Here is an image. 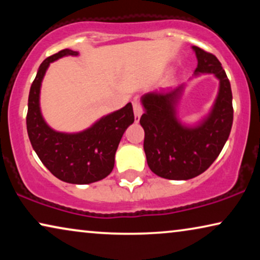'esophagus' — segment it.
Listing matches in <instances>:
<instances>
[{
  "mask_svg": "<svg viewBox=\"0 0 260 260\" xmlns=\"http://www.w3.org/2000/svg\"><path fill=\"white\" fill-rule=\"evenodd\" d=\"M143 112H144L143 106H142L140 103L135 102L134 103V113H135V120H136V122H138V120H140L141 116L143 115Z\"/></svg>",
  "mask_w": 260,
  "mask_h": 260,
  "instance_id": "34e87169",
  "label": "esophagus"
}]
</instances>
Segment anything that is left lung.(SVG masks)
<instances>
[{"instance_id": "left-lung-1", "label": "left lung", "mask_w": 260, "mask_h": 260, "mask_svg": "<svg viewBox=\"0 0 260 260\" xmlns=\"http://www.w3.org/2000/svg\"><path fill=\"white\" fill-rule=\"evenodd\" d=\"M193 49L198 58L195 74L212 73L220 80L219 94L207 118L194 127L181 125L175 104L182 86L142 97L144 152L149 168L163 179L189 180L207 170L221 152L232 127V91L226 72L212 53L197 46Z\"/></svg>"}]
</instances>
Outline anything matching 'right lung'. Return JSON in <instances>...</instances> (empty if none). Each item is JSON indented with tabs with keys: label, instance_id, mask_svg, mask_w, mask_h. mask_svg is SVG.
I'll list each match as a JSON object with an SVG mask.
<instances>
[{
	"label": "right lung",
	"instance_id": "right-lung-1",
	"mask_svg": "<svg viewBox=\"0 0 260 260\" xmlns=\"http://www.w3.org/2000/svg\"><path fill=\"white\" fill-rule=\"evenodd\" d=\"M65 55H78V52L62 49L45 59L39 67L28 97V137L41 162L59 180L74 184L97 182L112 172L120 138L135 120L133 105L127 103L83 133L62 134L51 129L39 105L41 81L49 63Z\"/></svg>",
	"mask_w": 260,
	"mask_h": 260
}]
</instances>
